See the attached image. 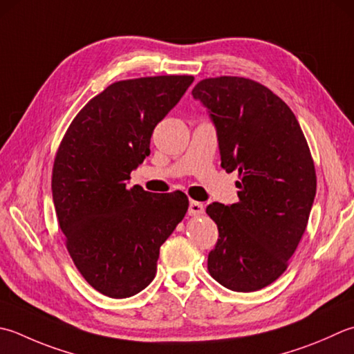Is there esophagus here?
<instances>
[{"mask_svg":"<svg viewBox=\"0 0 354 354\" xmlns=\"http://www.w3.org/2000/svg\"><path fill=\"white\" fill-rule=\"evenodd\" d=\"M204 213V204L198 203V201L190 199V205H189V214L190 216H199V214Z\"/></svg>","mask_w":354,"mask_h":354,"instance_id":"esophagus-1","label":"esophagus"}]
</instances>
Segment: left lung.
<instances>
[{"label":"left lung","instance_id":"obj_1","mask_svg":"<svg viewBox=\"0 0 354 354\" xmlns=\"http://www.w3.org/2000/svg\"><path fill=\"white\" fill-rule=\"evenodd\" d=\"M218 131L221 167L238 170V203L207 205L219 238L209 273L233 292H256L286 272L307 228L316 170L295 113L253 80L218 76L192 90Z\"/></svg>","mask_w":354,"mask_h":354}]
</instances>
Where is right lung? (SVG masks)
Masks as SVG:
<instances>
[{
	"mask_svg": "<svg viewBox=\"0 0 354 354\" xmlns=\"http://www.w3.org/2000/svg\"><path fill=\"white\" fill-rule=\"evenodd\" d=\"M193 80L113 82L80 110L58 147L52 195L67 252L82 278L109 297H130L153 281L159 248L189 209L183 192L127 189V179Z\"/></svg>",
	"mask_w": 354,
	"mask_h": 354,
	"instance_id": "add662e5",
	"label": "right lung"
}]
</instances>
